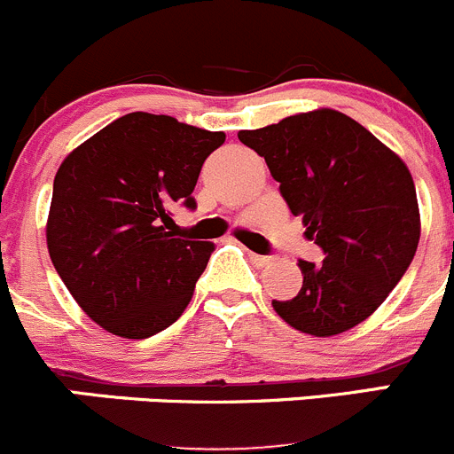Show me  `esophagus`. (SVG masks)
<instances>
[{"instance_id": "obj_1", "label": "esophagus", "mask_w": 454, "mask_h": 454, "mask_svg": "<svg viewBox=\"0 0 454 454\" xmlns=\"http://www.w3.org/2000/svg\"><path fill=\"white\" fill-rule=\"evenodd\" d=\"M249 258H251V262H254V264H258V267H264V264H269V262H271V258H269V255H260V254H254V251H249Z\"/></svg>"}]
</instances>
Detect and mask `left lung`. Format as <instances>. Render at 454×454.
<instances>
[{"instance_id":"obj_1","label":"left lung","mask_w":454,"mask_h":454,"mask_svg":"<svg viewBox=\"0 0 454 454\" xmlns=\"http://www.w3.org/2000/svg\"><path fill=\"white\" fill-rule=\"evenodd\" d=\"M240 143L264 156L282 199L302 218L322 262L298 260L302 289L273 300L278 316L316 338L344 333L388 298L419 242V207L406 163L338 110L302 112Z\"/></svg>"}]
</instances>
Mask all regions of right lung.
<instances>
[{"mask_svg": "<svg viewBox=\"0 0 454 454\" xmlns=\"http://www.w3.org/2000/svg\"><path fill=\"white\" fill-rule=\"evenodd\" d=\"M223 132L129 112L81 143L57 169L48 254L85 316L128 340L178 320L214 242L176 238L172 209H194L205 159Z\"/></svg>", "mask_w": 454, "mask_h": 454, "instance_id": "add662e5", "label": "right lung"}]
</instances>
